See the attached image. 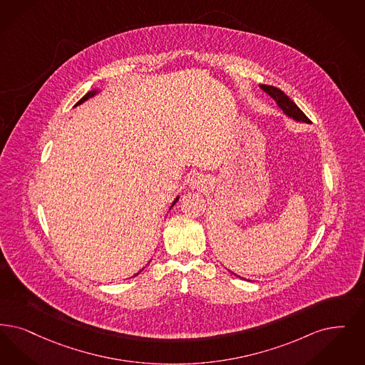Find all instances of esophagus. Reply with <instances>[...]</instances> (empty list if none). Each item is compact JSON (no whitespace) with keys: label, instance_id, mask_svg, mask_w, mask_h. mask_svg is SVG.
Here are the masks:
<instances>
[{"label":"esophagus","instance_id":"1","mask_svg":"<svg viewBox=\"0 0 365 365\" xmlns=\"http://www.w3.org/2000/svg\"><path fill=\"white\" fill-rule=\"evenodd\" d=\"M201 186H204V179H202V176L194 175L190 179V187L198 189V187H201Z\"/></svg>","mask_w":365,"mask_h":365}]
</instances>
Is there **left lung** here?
Wrapping results in <instances>:
<instances>
[{"label": "left lung", "instance_id": "1", "mask_svg": "<svg viewBox=\"0 0 365 365\" xmlns=\"http://www.w3.org/2000/svg\"><path fill=\"white\" fill-rule=\"evenodd\" d=\"M259 88L262 89L263 92H266V93L276 102L278 108H279L287 117L291 118V119L296 120V122H300V123H307V125L311 123V120L306 117V114H304V113L296 106V103L291 101L281 89L272 87V86H264V84H259ZM235 276H237V274H235ZM237 277H240V276H237Z\"/></svg>", "mask_w": 365, "mask_h": 365}]
</instances>
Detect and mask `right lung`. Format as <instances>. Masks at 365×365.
I'll return each mask as SVG.
<instances>
[{"instance_id": "add662e5", "label": "right lung", "mask_w": 365, "mask_h": 365, "mask_svg": "<svg viewBox=\"0 0 365 365\" xmlns=\"http://www.w3.org/2000/svg\"><path fill=\"white\" fill-rule=\"evenodd\" d=\"M101 91H102V89H101V88H95V89H91V91H89V92H87V93H86V95H84V96H83V98H81V99H80V101H78V102L76 103V104H74V107H77V106H80V104H83V103L84 102H87L88 99H89V98H92V96H95V95H98V93H99V92H101ZM178 200H179V195H176V198L175 200H174V202H173V204H171V206H170V209H168V210H171V209H173V206H174V205L176 204V202H178ZM138 273H140V272H138ZM138 273H137V274H138ZM137 274H134V276H133V277H135V276H137Z\"/></svg>"}]
</instances>
